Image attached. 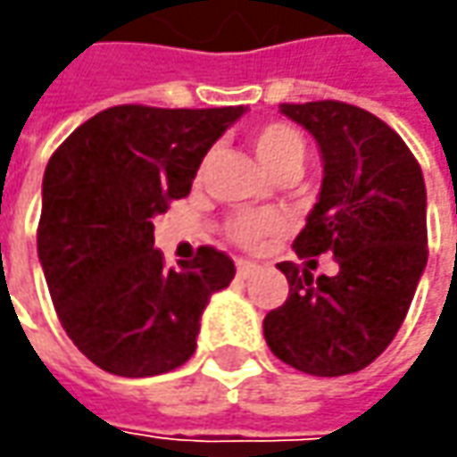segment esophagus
<instances>
[{
  "label": "esophagus",
  "mask_w": 457,
  "mask_h": 457,
  "mask_svg": "<svg viewBox=\"0 0 457 457\" xmlns=\"http://www.w3.org/2000/svg\"><path fill=\"white\" fill-rule=\"evenodd\" d=\"M256 272V264L254 262H238L237 264V274L241 279H246V277H252Z\"/></svg>",
  "instance_id": "1"
}]
</instances>
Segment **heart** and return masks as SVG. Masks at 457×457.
I'll return each mask as SVG.
<instances>
[{"label":"heart","instance_id":"b5f03b06","mask_svg":"<svg viewBox=\"0 0 457 457\" xmlns=\"http://www.w3.org/2000/svg\"><path fill=\"white\" fill-rule=\"evenodd\" d=\"M252 150L270 175L282 170H300L305 157V142L287 124H264L252 132ZM282 231V219L274 213H241L228 223V234L244 246H256L267 237Z\"/></svg>","mask_w":457,"mask_h":457}]
</instances>
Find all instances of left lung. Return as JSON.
Instances as JSON below:
<instances>
[{"label": "left lung", "instance_id": "left-lung-1", "mask_svg": "<svg viewBox=\"0 0 457 457\" xmlns=\"http://www.w3.org/2000/svg\"><path fill=\"white\" fill-rule=\"evenodd\" d=\"M279 112L312 134L323 160L318 203L292 246L297 256L330 252L338 274L312 279L279 262L290 295L264 318V338L297 371L353 374L395 341L425 272V178L402 137L366 109L307 101Z\"/></svg>", "mask_w": 457, "mask_h": 457}]
</instances>
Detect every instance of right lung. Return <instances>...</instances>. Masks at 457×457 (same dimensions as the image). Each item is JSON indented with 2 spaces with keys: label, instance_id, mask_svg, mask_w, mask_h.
Returning a JSON list of instances; mask_svg holds the SVG:
<instances>
[{
  "label": "right lung",
  "instance_id": "add662e5",
  "mask_svg": "<svg viewBox=\"0 0 457 457\" xmlns=\"http://www.w3.org/2000/svg\"><path fill=\"white\" fill-rule=\"evenodd\" d=\"M244 112L112 106L50 157L37 256L68 338L98 369L157 377L195 353L203 310L237 267L201 246L165 270L152 219L190 193L203 157Z\"/></svg>",
  "mask_w": 457,
  "mask_h": 457
}]
</instances>
